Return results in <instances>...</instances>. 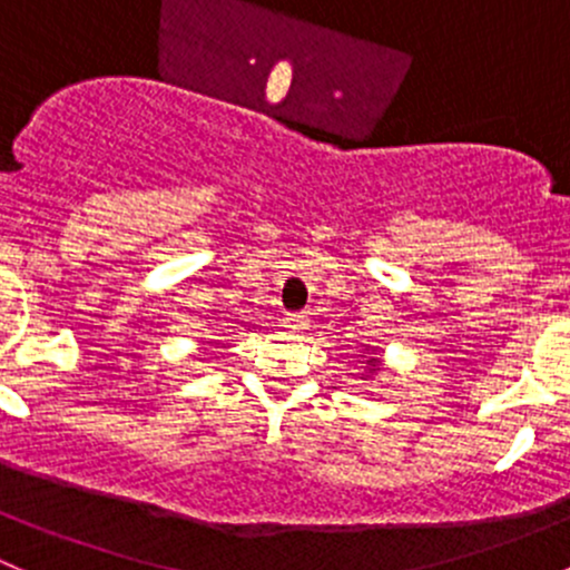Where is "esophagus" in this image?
Listing matches in <instances>:
<instances>
[{"instance_id": "1", "label": "esophagus", "mask_w": 570, "mask_h": 570, "mask_svg": "<svg viewBox=\"0 0 570 570\" xmlns=\"http://www.w3.org/2000/svg\"><path fill=\"white\" fill-rule=\"evenodd\" d=\"M308 322H312V317H308V314H286L284 317V327L289 333H303L308 327Z\"/></svg>"}]
</instances>
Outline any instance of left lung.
<instances>
[{
    "mask_svg": "<svg viewBox=\"0 0 570 570\" xmlns=\"http://www.w3.org/2000/svg\"><path fill=\"white\" fill-rule=\"evenodd\" d=\"M366 353L370 355H361V358H366V375H364V381L370 375H377V370H381V361H377V350H370L366 347Z\"/></svg>",
    "mask_w": 570,
    "mask_h": 570,
    "instance_id": "obj_1",
    "label": "left lung"
}]
</instances>
